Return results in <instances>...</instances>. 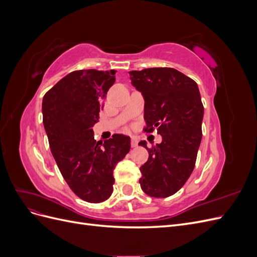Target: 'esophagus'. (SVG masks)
Listing matches in <instances>:
<instances>
[{
  "label": "esophagus",
  "instance_id": "1",
  "mask_svg": "<svg viewBox=\"0 0 257 257\" xmlns=\"http://www.w3.org/2000/svg\"><path fill=\"white\" fill-rule=\"evenodd\" d=\"M131 145H132V147H133V148L137 147L138 141H137V138L135 136H132V138H131Z\"/></svg>",
  "mask_w": 257,
  "mask_h": 257
}]
</instances>
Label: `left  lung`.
<instances>
[{"label": "left lung", "mask_w": 257, "mask_h": 257, "mask_svg": "<svg viewBox=\"0 0 257 257\" xmlns=\"http://www.w3.org/2000/svg\"><path fill=\"white\" fill-rule=\"evenodd\" d=\"M132 84L145 99L147 133L158 127L162 143L148 148L139 183L151 197H168L190 178L201 142L204 106L197 83L175 68L153 67L130 72Z\"/></svg>", "instance_id": "8db88e82"}]
</instances>
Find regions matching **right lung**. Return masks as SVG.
Segmentation results:
<instances>
[{
  "instance_id": "add662e5",
  "label": "right lung",
  "mask_w": 257,
  "mask_h": 257,
  "mask_svg": "<svg viewBox=\"0 0 257 257\" xmlns=\"http://www.w3.org/2000/svg\"><path fill=\"white\" fill-rule=\"evenodd\" d=\"M115 71L81 69L62 78L43 98V123L50 150L69 188L88 203H102L113 191V169L131 149V138L114 134L96 142L93 125Z\"/></svg>"
}]
</instances>
